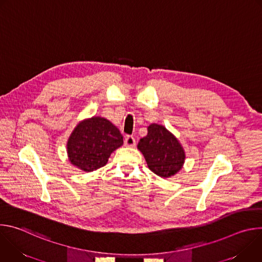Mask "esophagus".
I'll use <instances>...</instances> for the list:
<instances>
[{
  "label": "esophagus",
  "instance_id": "esophagus-1",
  "mask_svg": "<svg viewBox=\"0 0 262 262\" xmlns=\"http://www.w3.org/2000/svg\"><path fill=\"white\" fill-rule=\"evenodd\" d=\"M124 145L126 147H134L136 145V140L133 136H127L124 139Z\"/></svg>",
  "mask_w": 262,
  "mask_h": 262
}]
</instances>
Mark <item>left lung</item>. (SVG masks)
<instances>
[{
    "instance_id": "1",
    "label": "left lung",
    "mask_w": 262,
    "mask_h": 262,
    "mask_svg": "<svg viewBox=\"0 0 262 262\" xmlns=\"http://www.w3.org/2000/svg\"><path fill=\"white\" fill-rule=\"evenodd\" d=\"M147 136L140 139L138 149L148 168L163 178L175 175L184 164L185 154L181 144L165 126L152 123Z\"/></svg>"
}]
</instances>
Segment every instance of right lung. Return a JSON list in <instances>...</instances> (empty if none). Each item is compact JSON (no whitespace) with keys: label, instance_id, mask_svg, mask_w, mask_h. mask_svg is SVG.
Segmentation results:
<instances>
[{"label":"right lung","instance_id":"add662e5","mask_svg":"<svg viewBox=\"0 0 262 262\" xmlns=\"http://www.w3.org/2000/svg\"><path fill=\"white\" fill-rule=\"evenodd\" d=\"M123 144L119 129L102 117L81 121L67 142L69 162L85 172L103 167L111 154Z\"/></svg>","mask_w":262,"mask_h":262}]
</instances>
